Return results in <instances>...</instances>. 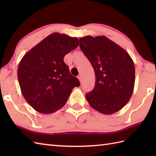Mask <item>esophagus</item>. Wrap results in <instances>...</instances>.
I'll return each instance as SVG.
<instances>
[{"label":"esophagus","instance_id":"1","mask_svg":"<svg viewBox=\"0 0 156 156\" xmlns=\"http://www.w3.org/2000/svg\"><path fill=\"white\" fill-rule=\"evenodd\" d=\"M78 79H79V80H80V82H82V75H81V74L79 75V76H78Z\"/></svg>","mask_w":156,"mask_h":156}]
</instances>
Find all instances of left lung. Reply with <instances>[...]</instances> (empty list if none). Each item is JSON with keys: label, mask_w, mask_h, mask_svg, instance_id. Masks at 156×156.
<instances>
[{"label": "left lung", "mask_w": 156, "mask_h": 156, "mask_svg": "<svg viewBox=\"0 0 156 156\" xmlns=\"http://www.w3.org/2000/svg\"><path fill=\"white\" fill-rule=\"evenodd\" d=\"M80 47L93 67L95 85L86 98L92 108L111 115L130 100L135 85L133 59L123 48L105 36L80 37Z\"/></svg>", "instance_id": "1"}]
</instances>
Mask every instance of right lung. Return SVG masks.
Wrapping results in <instances>:
<instances>
[{"label":"right lung","instance_id":"obj_1","mask_svg":"<svg viewBox=\"0 0 156 156\" xmlns=\"http://www.w3.org/2000/svg\"><path fill=\"white\" fill-rule=\"evenodd\" d=\"M78 39L54 33L25 54L17 76L22 94L35 111L50 114L64 107L72 89L80 86L70 74L64 56L78 46Z\"/></svg>","mask_w":156,"mask_h":156}]
</instances>
